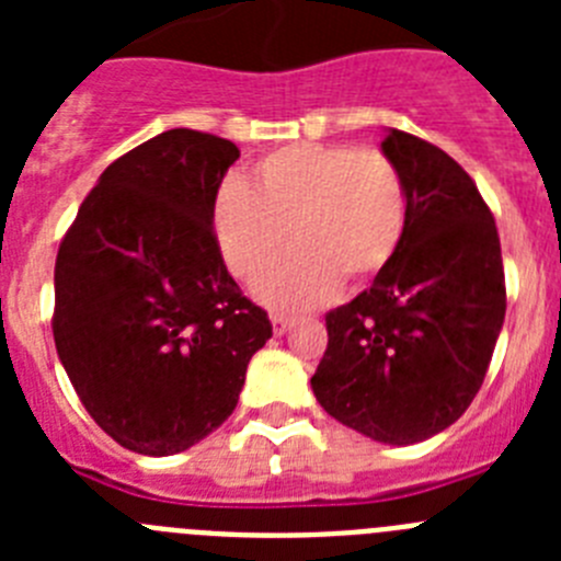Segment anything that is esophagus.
I'll return each mask as SVG.
<instances>
[{
	"label": "esophagus",
	"instance_id": "1",
	"mask_svg": "<svg viewBox=\"0 0 561 561\" xmlns=\"http://www.w3.org/2000/svg\"><path fill=\"white\" fill-rule=\"evenodd\" d=\"M289 325H291L289 314H284V311H275V314H272V331H275V334H286Z\"/></svg>",
	"mask_w": 561,
	"mask_h": 561
}]
</instances>
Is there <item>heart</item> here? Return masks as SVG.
<instances>
[{
	"mask_svg": "<svg viewBox=\"0 0 561 561\" xmlns=\"http://www.w3.org/2000/svg\"><path fill=\"white\" fill-rule=\"evenodd\" d=\"M410 219L404 173L381 148L295 142L270 151L244 182H227L213 207L225 264L257 280L286 247L284 264L257 284L277 306H309L334 286L368 284L388 270Z\"/></svg>",
	"mask_w": 561,
	"mask_h": 561,
	"instance_id": "heart-1",
	"label": "heart"
}]
</instances>
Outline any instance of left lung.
Instances as JSON below:
<instances>
[{
  "label": "left lung",
  "instance_id": "obj_1",
  "mask_svg": "<svg viewBox=\"0 0 561 561\" xmlns=\"http://www.w3.org/2000/svg\"><path fill=\"white\" fill-rule=\"evenodd\" d=\"M381 151L408 182V232L374 286L325 314L311 388L345 427L415 444L455 424L483 385L505 317L503 255L492 210L447 151L399 128Z\"/></svg>",
  "mask_w": 561,
  "mask_h": 561
}]
</instances>
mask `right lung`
Returning a JSON list of instances; mask_svg holds the SVG:
<instances>
[{
    "mask_svg": "<svg viewBox=\"0 0 561 561\" xmlns=\"http://www.w3.org/2000/svg\"><path fill=\"white\" fill-rule=\"evenodd\" d=\"M238 153L207 131L157 134L101 173L58 247V356L87 413L131 453H182L221 427L272 336L213 230Z\"/></svg>",
    "mask_w": 561,
    "mask_h": 561,
    "instance_id": "add662e5",
    "label": "right lung"
}]
</instances>
